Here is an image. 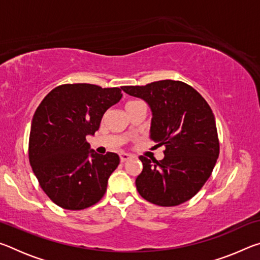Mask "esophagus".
Here are the masks:
<instances>
[{"label":"esophagus","mask_w":260,"mask_h":260,"mask_svg":"<svg viewBox=\"0 0 260 260\" xmlns=\"http://www.w3.org/2000/svg\"><path fill=\"white\" fill-rule=\"evenodd\" d=\"M131 157H132V156L129 155V153H126V152H121V153H120V160H121V161L128 160Z\"/></svg>","instance_id":"34e87169"}]
</instances>
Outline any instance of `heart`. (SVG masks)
Returning a JSON list of instances; mask_svg holds the SVG:
<instances>
[{
	"label": "heart",
	"instance_id": "heart-1",
	"mask_svg": "<svg viewBox=\"0 0 260 260\" xmlns=\"http://www.w3.org/2000/svg\"><path fill=\"white\" fill-rule=\"evenodd\" d=\"M132 102H135V101H132ZM132 102H128V103H132Z\"/></svg>",
	"mask_w": 260,
	"mask_h": 260
}]
</instances>
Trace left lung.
Returning a JSON list of instances; mask_svg holds the SVG:
<instances>
[{
    "mask_svg": "<svg viewBox=\"0 0 260 260\" xmlns=\"http://www.w3.org/2000/svg\"><path fill=\"white\" fill-rule=\"evenodd\" d=\"M121 89L150 105V139L157 146H165L161 160L139 157L143 164L135 180L139 193L159 206L189 201L208 181L219 156L218 132L210 105L199 91L179 80Z\"/></svg>",
    "mask_w": 260,
    "mask_h": 260,
    "instance_id": "8db88e82",
    "label": "left lung"
}]
</instances>
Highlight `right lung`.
<instances>
[{"mask_svg": "<svg viewBox=\"0 0 260 260\" xmlns=\"http://www.w3.org/2000/svg\"><path fill=\"white\" fill-rule=\"evenodd\" d=\"M121 96L118 87L65 83L54 88L38 107L28 159L42 190L56 205L83 210L104 196L119 156L89 150L86 136L100 128L104 112Z\"/></svg>", "mask_w": 260, "mask_h": 260, "instance_id": "obj_1", "label": "right lung"}]
</instances>
